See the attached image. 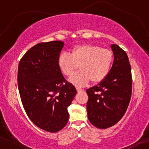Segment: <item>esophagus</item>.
I'll return each mask as SVG.
<instances>
[{
    "label": "esophagus",
    "mask_w": 149,
    "mask_h": 149,
    "mask_svg": "<svg viewBox=\"0 0 149 149\" xmlns=\"http://www.w3.org/2000/svg\"><path fill=\"white\" fill-rule=\"evenodd\" d=\"M76 90H77V92H83V90H82V89H80V88H77Z\"/></svg>",
    "instance_id": "esophagus-1"
}]
</instances>
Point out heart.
<instances>
[{"instance_id": "b5f03b06", "label": "heart", "mask_w": 149, "mask_h": 149, "mask_svg": "<svg viewBox=\"0 0 149 149\" xmlns=\"http://www.w3.org/2000/svg\"><path fill=\"white\" fill-rule=\"evenodd\" d=\"M113 62V54L109 49L98 46L85 44L75 47L69 52L61 53L58 59V66L66 76L73 74L76 70L80 71L73 74L69 80L70 83L81 87L92 83H100L110 72Z\"/></svg>"}]
</instances>
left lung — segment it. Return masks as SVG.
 I'll return each instance as SVG.
<instances>
[{
    "label": "left lung",
    "instance_id": "obj_1",
    "mask_svg": "<svg viewBox=\"0 0 149 149\" xmlns=\"http://www.w3.org/2000/svg\"><path fill=\"white\" fill-rule=\"evenodd\" d=\"M111 47L114 61L110 72L98 85L86 90L88 119L100 129L111 127L122 118L132 95V78L127 54L118 45Z\"/></svg>",
    "mask_w": 149,
    "mask_h": 149
}]
</instances>
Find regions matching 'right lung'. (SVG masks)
I'll return each mask as SVG.
<instances>
[{
    "mask_svg": "<svg viewBox=\"0 0 149 149\" xmlns=\"http://www.w3.org/2000/svg\"><path fill=\"white\" fill-rule=\"evenodd\" d=\"M64 45L61 40L37 44L25 53L18 66L24 109L36 125L49 132H57L67 124V108L77 92L58 66Z\"/></svg>",
    "mask_w": 149,
    "mask_h": 149,
    "instance_id": "right-lung-1",
    "label": "right lung"
}]
</instances>
